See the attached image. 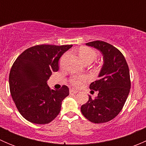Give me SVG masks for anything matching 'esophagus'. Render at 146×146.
Returning a JSON list of instances; mask_svg holds the SVG:
<instances>
[{"label": "esophagus", "instance_id": "obj_1", "mask_svg": "<svg viewBox=\"0 0 146 146\" xmlns=\"http://www.w3.org/2000/svg\"><path fill=\"white\" fill-rule=\"evenodd\" d=\"M78 92V91L74 89H70V95H73V94H76Z\"/></svg>", "mask_w": 146, "mask_h": 146}]
</instances>
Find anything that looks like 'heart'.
I'll use <instances>...</instances> for the list:
<instances>
[{"label":"heart","mask_w":146,"mask_h":146,"mask_svg":"<svg viewBox=\"0 0 146 146\" xmlns=\"http://www.w3.org/2000/svg\"><path fill=\"white\" fill-rule=\"evenodd\" d=\"M79 55L85 63L88 61H93L96 59L98 54L94 49L88 47H82L79 51ZM89 80V78L86 76H73L70 80V83L75 87H80L85 82Z\"/></svg>","instance_id":"b5f03b06"}]
</instances>
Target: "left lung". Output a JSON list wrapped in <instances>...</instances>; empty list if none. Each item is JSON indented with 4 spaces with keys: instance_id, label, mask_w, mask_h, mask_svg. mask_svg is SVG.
<instances>
[{
    "instance_id": "left-lung-1",
    "label": "left lung",
    "mask_w": 146,
    "mask_h": 146,
    "mask_svg": "<svg viewBox=\"0 0 146 146\" xmlns=\"http://www.w3.org/2000/svg\"><path fill=\"white\" fill-rule=\"evenodd\" d=\"M85 44L100 51L103 65L99 80L90 85V89L98 91V97L92 100L89 95L80 110L90 121L105 123L118 115L127 99L131 88L129 66L121 52L110 44L94 41Z\"/></svg>"
}]
</instances>
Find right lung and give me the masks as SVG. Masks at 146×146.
I'll list each match as a JSON object with an SVG mask.
<instances>
[{"instance_id": "1", "label": "right lung", "mask_w": 146, "mask_h": 146, "mask_svg": "<svg viewBox=\"0 0 146 146\" xmlns=\"http://www.w3.org/2000/svg\"><path fill=\"white\" fill-rule=\"evenodd\" d=\"M73 45H36L23 51L13 64L9 75L12 98L26 120L46 124L59 114L69 89L51 90L47 85L52 72L58 70V60Z\"/></svg>"}]
</instances>
